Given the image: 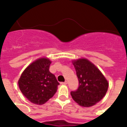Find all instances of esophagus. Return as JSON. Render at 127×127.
<instances>
[{"mask_svg": "<svg viewBox=\"0 0 127 127\" xmlns=\"http://www.w3.org/2000/svg\"><path fill=\"white\" fill-rule=\"evenodd\" d=\"M67 83H68V82L67 81H65V82H62L61 84H63V85H66V84H67Z\"/></svg>", "mask_w": 127, "mask_h": 127, "instance_id": "34e87169", "label": "esophagus"}]
</instances>
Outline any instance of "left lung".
<instances>
[{
    "instance_id": "1",
    "label": "left lung",
    "mask_w": 127,
    "mask_h": 127,
    "mask_svg": "<svg viewBox=\"0 0 127 127\" xmlns=\"http://www.w3.org/2000/svg\"><path fill=\"white\" fill-rule=\"evenodd\" d=\"M72 63L79 81L77 90L70 92L72 97L83 107L94 105L106 94L109 87L107 80L98 68L86 58L74 59Z\"/></svg>"
}]
</instances>
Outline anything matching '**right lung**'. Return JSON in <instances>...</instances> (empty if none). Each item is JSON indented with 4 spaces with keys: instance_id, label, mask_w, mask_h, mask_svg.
<instances>
[{
    "instance_id": "1",
    "label": "right lung",
    "mask_w": 127,
    "mask_h": 127,
    "mask_svg": "<svg viewBox=\"0 0 127 127\" xmlns=\"http://www.w3.org/2000/svg\"><path fill=\"white\" fill-rule=\"evenodd\" d=\"M51 63L48 58H39L26 68L19 78L21 92L34 104L45 103L57 91L59 83L49 72Z\"/></svg>"
}]
</instances>
